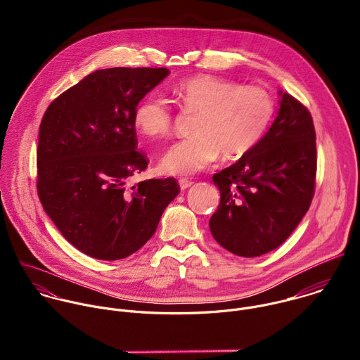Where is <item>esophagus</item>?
Returning <instances> with one entry per match:
<instances>
[{
  "label": "esophagus",
  "mask_w": 360,
  "mask_h": 360,
  "mask_svg": "<svg viewBox=\"0 0 360 360\" xmlns=\"http://www.w3.org/2000/svg\"><path fill=\"white\" fill-rule=\"evenodd\" d=\"M178 184H179L181 189H188V188L192 185V182H191L189 179H179Z\"/></svg>",
  "instance_id": "esophagus-1"
}]
</instances>
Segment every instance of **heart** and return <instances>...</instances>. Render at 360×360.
Instances as JSON below:
<instances>
[{
    "mask_svg": "<svg viewBox=\"0 0 360 360\" xmlns=\"http://www.w3.org/2000/svg\"><path fill=\"white\" fill-rule=\"evenodd\" d=\"M184 111L196 114L192 139L174 143L158 162L165 175L186 176L214 162L221 153L225 161H236L265 136L275 104L271 94L256 85L199 74L174 86ZM135 129L148 138H162L171 132L169 102L158 92L146 94L134 110Z\"/></svg>",
    "mask_w": 360,
    "mask_h": 360,
    "instance_id": "heart-1",
    "label": "heart"
}]
</instances>
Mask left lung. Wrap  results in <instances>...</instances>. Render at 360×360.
I'll return each instance as SVG.
<instances>
[{"instance_id":"obj_1","label":"left lung","mask_w":360,"mask_h":360,"mask_svg":"<svg viewBox=\"0 0 360 360\" xmlns=\"http://www.w3.org/2000/svg\"><path fill=\"white\" fill-rule=\"evenodd\" d=\"M276 117L248 155L212 176L221 203L210 219L215 240L243 258L282 245L311 207L316 178L314 121L279 91Z\"/></svg>"}]
</instances>
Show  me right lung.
Segmentation results:
<instances>
[{"mask_svg":"<svg viewBox=\"0 0 360 360\" xmlns=\"http://www.w3.org/2000/svg\"><path fill=\"white\" fill-rule=\"evenodd\" d=\"M168 74L167 68L98 70L51 102L42 117L39 200L61 235L91 258L118 261L136 252L181 192L175 178L127 186L148 167L136 150L134 110Z\"/></svg>","mask_w":360,"mask_h":360,"instance_id":"right-lung-1","label":"right lung"}]
</instances>
